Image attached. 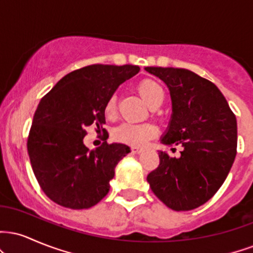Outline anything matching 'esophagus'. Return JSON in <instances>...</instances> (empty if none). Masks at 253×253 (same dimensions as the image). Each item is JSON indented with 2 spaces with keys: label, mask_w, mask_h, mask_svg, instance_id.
<instances>
[{
  "label": "esophagus",
  "mask_w": 253,
  "mask_h": 253,
  "mask_svg": "<svg viewBox=\"0 0 253 253\" xmlns=\"http://www.w3.org/2000/svg\"><path fill=\"white\" fill-rule=\"evenodd\" d=\"M130 149H132V152L133 153H140L141 151H143V149H141V147H138V146H132V147H130Z\"/></svg>",
  "instance_id": "obj_1"
}]
</instances>
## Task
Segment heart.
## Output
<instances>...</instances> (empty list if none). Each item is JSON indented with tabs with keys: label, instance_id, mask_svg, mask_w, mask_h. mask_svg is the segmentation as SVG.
I'll return each instance as SVG.
<instances>
[{
	"label": "heart",
	"instance_id": "obj_1",
	"mask_svg": "<svg viewBox=\"0 0 253 253\" xmlns=\"http://www.w3.org/2000/svg\"><path fill=\"white\" fill-rule=\"evenodd\" d=\"M138 92L150 107L155 108L163 102L164 91L162 85L157 81L145 78L140 81L136 86ZM106 114L113 115L117 110V95H112L106 103ZM157 134V128L151 124H133L124 123L113 130V138L115 140L132 145L141 146L146 144L151 138Z\"/></svg>",
	"mask_w": 253,
	"mask_h": 253
}]
</instances>
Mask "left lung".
Wrapping results in <instances>:
<instances>
[{"label": "left lung", "instance_id": "obj_1", "mask_svg": "<svg viewBox=\"0 0 253 253\" xmlns=\"http://www.w3.org/2000/svg\"><path fill=\"white\" fill-rule=\"evenodd\" d=\"M145 70L170 90L172 115L162 144L182 145L179 158L159 151L147 175L155 195L173 211H191L214 196L237 155V120L217 86L187 69Z\"/></svg>", "mask_w": 253, "mask_h": 253}]
</instances>
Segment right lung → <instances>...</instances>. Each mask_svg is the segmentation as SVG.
Instances as JSON below:
<instances>
[{
	"label": "right lung",
	"instance_id": "obj_1",
	"mask_svg": "<svg viewBox=\"0 0 253 253\" xmlns=\"http://www.w3.org/2000/svg\"><path fill=\"white\" fill-rule=\"evenodd\" d=\"M139 70L136 65L84 66L64 76L40 100L27 150L37 181L53 202L86 210L108 194L115 167L130 149L104 141L89 151L83 139L91 125L104 133L107 101Z\"/></svg>",
	"mask_w": 253,
	"mask_h": 253
}]
</instances>
